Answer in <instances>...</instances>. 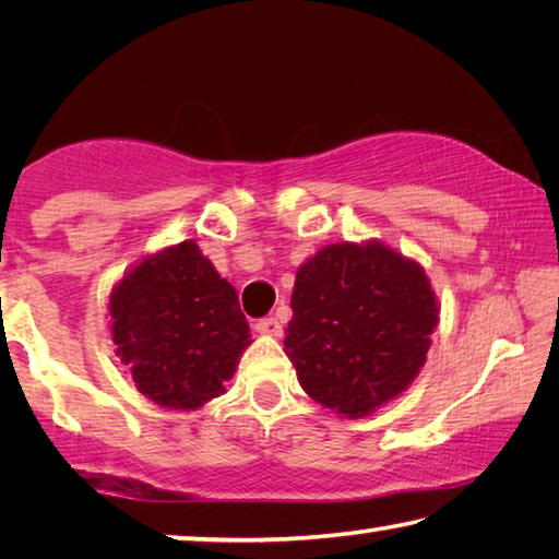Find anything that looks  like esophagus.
Wrapping results in <instances>:
<instances>
[{"label": "esophagus", "instance_id": "34e87169", "mask_svg": "<svg viewBox=\"0 0 559 559\" xmlns=\"http://www.w3.org/2000/svg\"><path fill=\"white\" fill-rule=\"evenodd\" d=\"M257 330L261 335H271V337H281L283 333V328L276 318H261L257 323Z\"/></svg>", "mask_w": 559, "mask_h": 559}]
</instances>
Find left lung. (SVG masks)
<instances>
[{"label": "left lung", "instance_id": "left-lung-1", "mask_svg": "<svg viewBox=\"0 0 559 559\" xmlns=\"http://www.w3.org/2000/svg\"><path fill=\"white\" fill-rule=\"evenodd\" d=\"M286 355L310 400L362 419L427 362L439 302L419 263L382 241L330 243L296 273Z\"/></svg>", "mask_w": 559, "mask_h": 559}]
</instances>
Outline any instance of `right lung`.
I'll use <instances>...</instances> for the list:
<instances>
[{"instance_id": "add662e5", "label": "right lung", "mask_w": 559, "mask_h": 559, "mask_svg": "<svg viewBox=\"0 0 559 559\" xmlns=\"http://www.w3.org/2000/svg\"><path fill=\"white\" fill-rule=\"evenodd\" d=\"M110 337L138 392L194 412L224 394L251 345L239 296L192 239L135 263L108 300Z\"/></svg>"}]
</instances>
